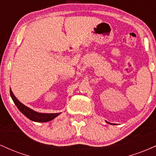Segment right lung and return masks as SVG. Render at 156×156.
Segmentation results:
<instances>
[{"label":"right lung","mask_w":156,"mask_h":156,"mask_svg":"<svg viewBox=\"0 0 156 156\" xmlns=\"http://www.w3.org/2000/svg\"><path fill=\"white\" fill-rule=\"evenodd\" d=\"M10 95L12 97V100H13L16 106L18 108L19 110L26 117H28V119H31L32 121L38 122H46L51 121L52 119H53L55 117H57L59 114V113H55V114H42V113H38L37 112H34L32 109L28 108L26 105H23V103H21L16 98V97L14 95L12 90H10Z\"/></svg>","instance_id":"obj_1"}]
</instances>
